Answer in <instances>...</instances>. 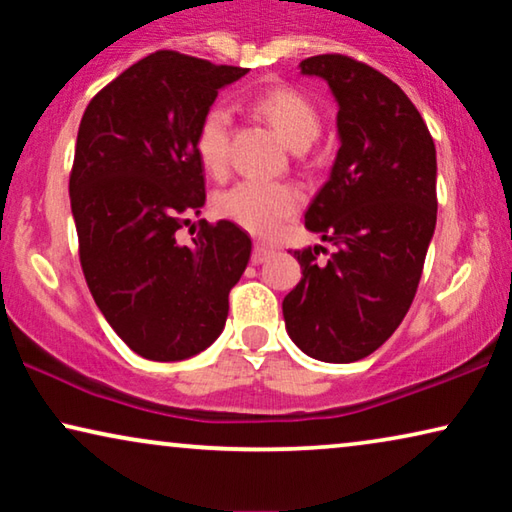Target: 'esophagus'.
<instances>
[{"mask_svg": "<svg viewBox=\"0 0 512 512\" xmlns=\"http://www.w3.org/2000/svg\"><path fill=\"white\" fill-rule=\"evenodd\" d=\"M275 254V249L270 247V244H263V242H258L256 247H254V254H251V263H265L268 261V258Z\"/></svg>", "mask_w": 512, "mask_h": 512, "instance_id": "1", "label": "esophagus"}]
</instances>
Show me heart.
I'll use <instances>...</instances> for the list:
<instances>
[{"instance_id": "1", "label": "heart", "mask_w": 512, "mask_h": 512, "mask_svg": "<svg viewBox=\"0 0 512 512\" xmlns=\"http://www.w3.org/2000/svg\"><path fill=\"white\" fill-rule=\"evenodd\" d=\"M254 109L293 151L307 149L321 130L319 111L307 97L291 88L265 90L254 100ZM228 139L230 114L226 107L214 104L205 111L195 132V151L207 172H223L228 163ZM298 205L300 191L296 186L265 184V181H240L216 200V209L223 219L261 237L277 233Z\"/></svg>"}]
</instances>
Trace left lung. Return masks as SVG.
Instances as JSON below:
<instances>
[{
	"label": "left lung",
	"instance_id": "1",
	"mask_svg": "<svg viewBox=\"0 0 512 512\" xmlns=\"http://www.w3.org/2000/svg\"><path fill=\"white\" fill-rule=\"evenodd\" d=\"M338 102L340 149L331 177L305 212V228L335 244L293 251L303 279L284 298L289 338L312 359L352 363L391 338L417 293L436 230V146L394 81L347 55H314Z\"/></svg>",
	"mask_w": 512,
	"mask_h": 512
}]
</instances>
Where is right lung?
I'll use <instances>...</instances> for the list:
<instances>
[{
    "instance_id": "obj_1",
    "label": "right lung",
    "mask_w": 512,
    "mask_h": 512,
    "mask_svg": "<svg viewBox=\"0 0 512 512\" xmlns=\"http://www.w3.org/2000/svg\"><path fill=\"white\" fill-rule=\"evenodd\" d=\"M244 74L158 51L102 88L81 118L69 177L81 268L109 326L149 361L212 345L249 263L251 237L230 221H200L191 244L177 240L205 205L195 132L219 90Z\"/></svg>"
}]
</instances>
